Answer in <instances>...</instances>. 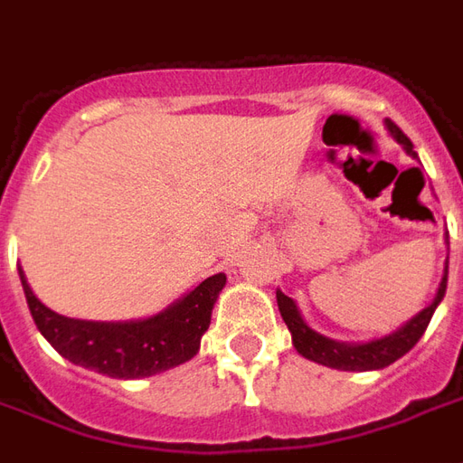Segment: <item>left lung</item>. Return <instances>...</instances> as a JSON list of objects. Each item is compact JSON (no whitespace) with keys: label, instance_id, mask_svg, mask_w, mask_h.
<instances>
[{"label":"left lung","instance_id":"obj_1","mask_svg":"<svg viewBox=\"0 0 463 463\" xmlns=\"http://www.w3.org/2000/svg\"><path fill=\"white\" fill-rule=\"evenodd\" d=\"M387 131L404 146V151H407L411 158H417V151H414L411 141L404 136V131L399 128L397 123L389 121V118ZM447 272L449 265L444 268V278L439 282L437 298L431 300L429 307H424V310L419 312V315H414L411 320L404 322L397 332H392L387 337H379V340L362 342V345H347V342L330 340V337H325L320 332H315L307 322L302 320V315L300 310H298L295 300L288 298V295L280 290H278V307H280V315L282 320H285V325H288V330L292 332V345H295V349L300 352L302 357L312 359V362H317V364H325V367L345 369V372L382 369L389 367L392 362H397L399 357H404L409 349L417 345L419 337L424 335L429 320H431V315L437 310V305L444 300V292H447Z\"/></svg>","mask_w":463,"mask_h":463}]
</instances>
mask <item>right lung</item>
Segmentation results:
<instances>
[{"instance_id":"1","label":"right lung","mask_w":463,"mask_h":463,"mask_svg":"<svg viewBox=\"0 0 463 463\" xmlns=\"http://www.w3.org/2000/svg\"><path fill=\"white\" fill-rule=\"evenodd\" d=\"M19 278L29 312L46 342L79 367L116 379L153 377L195 357L201 337L211 325L213 305L225 288V275L218 272L153 317L91 322L49 310L32 292L22 268Z\"/></svg>"}]
</instances>
